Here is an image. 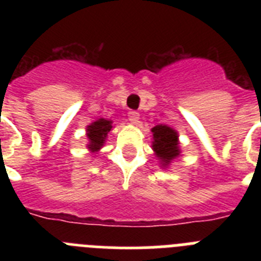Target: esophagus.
Here are the masks:
<instances>
[{
	"label": "esophagus",
	"mask_w": 261,
	"mask_h": 261,
	"mask_svg": "<svg viewBox=\"0 0 261 261\" xmlns=\"http://www.w3.org/2000/svg\"><path fill=\"white\" fill-rule=\"evenodd\" d=\"M128 119H129V121H130V123L137 124L138 120H140V114H138L137 111H129Z\"/></svg>",
	"instance_id": "1"
}]
</instances>
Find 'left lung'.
<instances>
[{
    "mask_svg": "<svg viewBox=\"0 0 261 261\" xmlns=\"http://www.w3.org/2000/svg\"><path fill=\"white\" fill-rule=\"evenodd\" d=\"M151 132L154 138L153 147L156 156L161 159L163 166L168 165L180 153L177 146V133L167 125L154 126Z\"/></svg>",
    "mask_w": 261,
    "mask_h": 261,
    "instance_id": "1",
    "label": "left lung"
}]
</instances>
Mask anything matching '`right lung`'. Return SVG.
Masks as SVG:
<instances>
[{"instance_id": "add662e5", "label": "right lung", "mask_w": 261, "mask_h": 261, "mask_svg": "<svg viewBox=\"0 0 261 261\" xmlns=\"http://www.w3.org/2000/svg\"><path fill=\"white\" fill-rule=\"evenodd\" d=\"M112 128V121L106 119H99L98 121L87 126V137L90 140L89 149L93 151H98L105 144L108 132Z\"/></svg>"}]
</instances>
